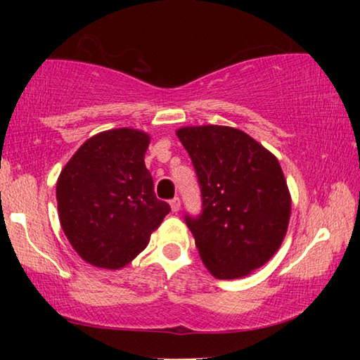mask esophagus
Wrapping results in <instances>:
<instances>
[{
	"label": "esophagus",
	"instance_id": "esophagus-1",
	"mask_svg": "<svg viewBox=\"0 0 360 360\" xmlns=\"http://www.w3.org/2000/svg\"><path fill=\"white\" fill-rule=\"evenodd\" d=\"M169 206H172V211L173 212H178L181 210V200L178 197L173 198L172 202H169Z\"/></svg>",
	"mask_w": 360,
	"mask_h": 360
}]
</instances>
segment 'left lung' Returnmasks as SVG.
Here are the masks:
<instances>
[{
	"label": "left lung",
	"instance_id": "8db88e82",
	"mask_svg": "<svg viewBox=\"0 0 360 360\" xmlns=\"http://www.w3.org/2000/svg\"><path fill=\"white\" fill-rule=\"evenodd\" d=\"M176 135L202 188V214L186 216L200 257L217 279L251 275L288 231L292 200L278 158L233 127H182Z\"/></svg>",
	"mask_w": 360,
	"mask_h": 360
}]
</instances>
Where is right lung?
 Wrapping results in <instances>:
<instances>
[{
    "label": "right lung",
    "instance_id": "add662e5",
    "mask_svg": "<svg viewBox=\"0 0 360 360\" xmlns=\"http://www.w3.org/2000/svg\"><path fill=\"white\" fill-rule=\"evenodd\" d=\"M149 143L148 133L129 127L101 131L76 150L58 176L60 224L90 265H129L169 212V205L157 200L146 168Z\"/></svg>",
    "mask_w": 360,
    "mask_h": 360
}]
</instances>
